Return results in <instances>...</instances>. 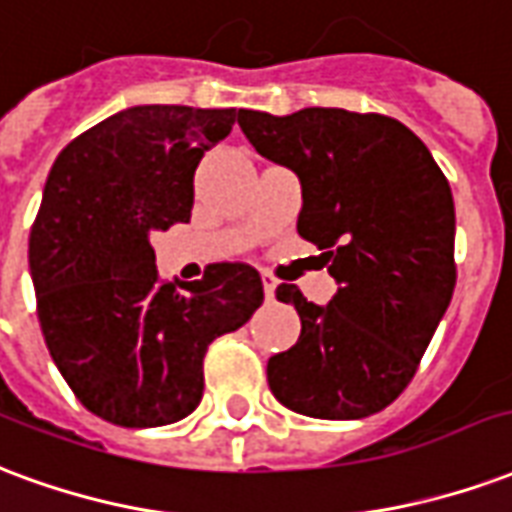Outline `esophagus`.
Segmentation results:
<instances>
[{"label": "esophagus", "mask_w": 512, "mask_h": 512, "mask_svg": "<svg viewBox=\"0 0 512 512\" xmlns=\"http://www.w3.org/2000/svg\"><path fill=\"white\" fill-rule=\"evenodd\" d=\"M261 286H264V297L272 300V297H275V286H278V281L272 278L270 272H261Z\"/></svg>", "instance_id": "1"}]
</instances>
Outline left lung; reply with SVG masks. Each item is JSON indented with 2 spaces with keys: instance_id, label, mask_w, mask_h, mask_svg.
I'll return each mask as SVG.
<instances>
[{
  "instance_id": "1",
  "label": "left lung",
  "mask_w": 512,
  "mask_h": 512,
  "mask_svg": "<svg viewBox=\"0 0 512 512\" xmlns=\"http://www.w3.org/2000/svg\"><path fill=\"white\" fill-rule=\"evenodd\" d=\"M261 158L297 174V234L313 242L338 292L327 305L281 283L300 338L270 357L272 395L319 420L382 412L412 382L453 300L455 207L436 160L382 114L302 108L286 117L240 108Z\"/></svg>"
}]
</instances>
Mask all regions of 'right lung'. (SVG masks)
Instances as JSON below:
<instances>
[{"label":"right lung","mask_w":512,"mask_h":512,"mask_svg":"<svg viewBox=\"0 0 512 512\" xmlns=\"http://www.w3.org/2000/svg\"><path fill=\"white\" fill-rule=\"evenodd\" d=\"M237 108L133 106L73 138L51 166L29 237L51 360L89 412L125 428L188 417L204 354L264 302L248 264L163 283L149 234L188 223L193 174Z\"/></svg>","instance_id":"add662e5"}]
</instances>
